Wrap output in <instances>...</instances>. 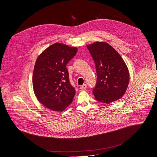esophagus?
Masks as SVG:
<instances>
[{"label": "esophagus", "mask_w": 157, "mask_h": 157, "mask_svg": "<svg viewBox=\"0 0 157 157\" xmlns=\"http://www.w3.org/2000/svg\"><path fill=\"white\" fill-rule=\"evenodd\" d=\"M86 87H87V85L86 84H83V85L81 86V87H80L81 89H82V90H83V89H85Z\"/></svg>", "instance_id": "esophagus-1"}]
</instances>
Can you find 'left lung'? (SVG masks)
Segmentation results:
<instances>
[{
	"mask_svg": "<svg viewBox=\"0 0 157 157\" xmlns=\"http://www.w3.org/2000/svg\"><path fill=\"white\" fill-rule=\"evenodd\" d=\"M87 48L96 65L97 81L93 91L95 99L105 104L119 100L129 82L128 70L123 59L105 42H95Z\"/></svg>",
	"mask_w": 157,
	"mask_h": 157,
	"instance_id": "8db88e82",
	"label": "left lung"
}]
</instances>
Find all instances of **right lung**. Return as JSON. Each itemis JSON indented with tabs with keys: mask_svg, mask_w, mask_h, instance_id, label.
I'll return each mask as SVG.
<instances>
[{
	"mask_svg": "<svg viewBox=\"0 0 157 157\" xmlns=\"http://www.w3.org/2000/svg\"><path fill=\"white\" fill-rule=\"evenodd\" d=\"M78 49L56 43L38 57L33 70L35 94L43 105L54 111H63L73 101L75 88L70 81L66 65Z\"/></svg>",
	"mask_w": 157,
	"mask_h": 157,
	"instance_id": "1",
	"label": "right lung"
}]
</instances>
